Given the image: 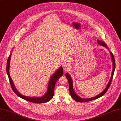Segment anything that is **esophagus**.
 Wrapping results in <instances>:
<instances>
[{
    "label": "esophagus",
    "instance_id": "34e87169",
    "mask_svg": "<svg viewBox=\"0 0 121 121\" xmlns=\"http://www.w3.org/2000/svg\"><path fill=\"white\" fill-rule=\"evenodd\" d=\"M63 69L64 70H65V71H66V70L69 69V64H67V63L64 64V65H63Z\"/></svg>",
    "mask_w": 121,
    "mask_h": 121
}]
</instances>
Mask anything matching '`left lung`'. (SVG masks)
<instances>
[{"mask_svg": "<svg viewBox=\"0 0 121 121\" xmlns=\"http://www.w3.org/2000/svg\"><path fill=\"white\" fill-rule=\"evenodd\" d=\"M97 43H99V44L100 45L104 46L105 47H106V48H108V47H107V45L106 44V43H105V42H104L103 41L97 40ZM110 55H111V59H112V62H113V70H112L111 77L110 80H109V81L108 84L106 86V89L102 93H100L99 94L97 95V96H95L94 97H92V98H90V99H82V98H81L79 96H78V95L75 93V92L74 89H73V81H72V79L71 78V77L70 76V75L68 73L65 74L66 77V78L67 79V80H68V81H69V90L70 94H71V97L75 100H76L77 102H80V103L89 102V101H91V100H93L96 99H99V98L100 97L102 96L103 95H104L106 93V92L107 91V90L109 88V86H110L111 85V81L112 80V78H113V74H114V70H115V67H116V64H115V60H114V56H113V54H112V53L111 52H110Z\"/></svg>", "mask_w": 121, "mask_h": 121, "instance_id": "1", "label": "left lung"}]
</instances>
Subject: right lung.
<instances>
[{"instance_id":"add662e5","label":"right lung","mask_w":121,"mask_h":121,"mask_svg":"<svg viewBox=\"0 0 121 121\" xmlns=\"http://www.w3.org/2000/svg\"><path fill=\"white\" fill-rule=\"evenodd\" d=\"M11 57V54L10 55L9 57L8 58V60H7V73L8 76V77H9L11 88H12L14 92L19 97H21L22 99L28 101V102H30L36 103V104H41V103H47L48 102H49V101L53 97V96H54V89H55V86L56 82H57L59 78L63 75L62 67L61 66L60 68L52 76V77L49 80L48 85L47 91L45 94L43 95V96L40 97H28L26 96H24V95H22V94L19 93L18 92V91L17 90V89L15 88L13 81L10 77V75L9 74V68H10V63Z\"/></svg>"}]
</instances>
